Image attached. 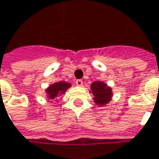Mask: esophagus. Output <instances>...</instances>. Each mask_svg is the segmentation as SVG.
<instances>
[{
	"label": "esophagus",
	"instance_id": "obj_1",
	"mask_svg": "<svg viewBox=\"0 0 159 159\" xmlns=\"http://www.w3.org/2000/svg\"><path fill=\"white\" fill-rule=\"evenodd\" d=\"M75 84H76L77 86H82V85L84 84V83H83V81L81 79H78L75 81Z\"/></svg>",
	"mask_w": 159,
	"mask_h": 159
}]
</instances>
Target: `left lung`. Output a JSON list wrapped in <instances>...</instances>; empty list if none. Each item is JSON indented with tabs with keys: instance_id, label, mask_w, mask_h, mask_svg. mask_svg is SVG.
<instances>
[{
	"instance_id": "8db88e82",
	"label": "left lung",
	"mask_w": 159,
	"mask_h": 159,
	"mask_svg": "<svg viewBox=\"0 0 159 159\" xmlns=\"http://www.w3.org/2000/svg\"><path fill=\"white\" fill-rule=\"evenodd\" d=\"M92 92L94 95V102L99 105H104L111 98V89L102 82H94L91 85Z\"/></svg>"
}]
</instances>
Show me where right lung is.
Returning <instances> with one entry per match:
<instances>
[{"label":"right lung","instance_id":"1","mask_svg":"<svg viewBox=\"0 0 159 159\" xmlns=\"http://www.w3.org/2000/svg\"><path fill=\"white\" fill-rule=\"evenodd\" d=\"M70 86L71 84L68 83L58 82V83L53 84L52 85H50L48 88L47 89V93L48 94V97L53 100L61 93H64Z\"/></svg>","mask_w":159,"mask_h":159}]
</instances>
